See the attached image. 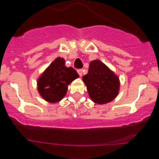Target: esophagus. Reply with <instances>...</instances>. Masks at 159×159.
I'll list each match as a JSON object with an SVG mask.
<instances>
[{
	"label": "esophagus",
	"instance_id": "1",
	"mask_svg": "<svg viewBox=\"0 0 159 159\" xmlns=\"http://www.w3.org/2000/svg\"><path fill=\"white\" fill-rule=\"evenodd\" d=\"M77 72H78V75H79L80 77L82 76V74H83L82 70H81V69H78V70H77Z\"/></svg>",
	"mask_w": 159,
	"mask_h": 159
}]
</instances>
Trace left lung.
I'll list each match as a JSON object with an SVG mask.
<instances>
[{
    "instance_id": "left-lung-1",
    "label": "left lung",
    "mask_w": 159,
    "mask_h": 159,
    "mask_svg": "<svg viewBox=\"0 0 159 159\" xmlns=\"http://www.w3.org/2000/svg\"><path fill=\"white\" fill-rule=\"evenodd\" d=\"M91 101L104 105L118 96L120 88L118 77L100 60L90 62L87 75L82 77Z\"/></svg>"
}]
</instances>
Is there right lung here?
Returning a JSON list of instances; mask_svg holds the SVG:
<instances>
[{
    "instance_id": "1",
    "label": "right lung",
    "mask_w": 159,
    "mask_h": 159,
    "mask_svg": "<svg viewBox=\"0 0 159 159\" xmlns=\"http://www.w3.org/2000/svg\"><path fill=\"white\" fill-rule=\"evenodd\" d=\"M63 57H57L37 81L40 95L49 103L60 102L66 94L68 86L79 77L73 68H67Z\"/></svg>"
}]
</instances>
